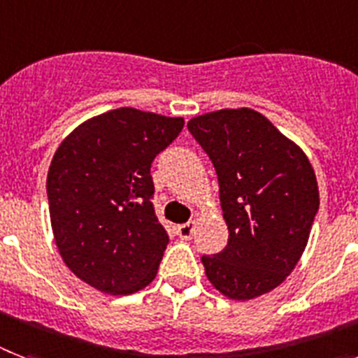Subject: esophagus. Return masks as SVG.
Masks as SVG:
<instances>
[{
	"mask_svg": "<svg viewBox=\"0 0 358 358\" xmlns=\"http://www.w3.org/2000/svg\"><path fill=\"white\" fill-rule=\"evenodd\" d=\"M193 234H194V220H189V222L180 224L178 228H176V235H178L180 239L189 241L191 237H193Z\"/></svg>",
	"mask_w": 358,
	"mask_h": 358,
	"instance_id": "34e87169",
	"label": "esophagus"
}]
</instances>
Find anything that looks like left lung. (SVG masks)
I'll list each match as a JSON object with an SVG mask.
<instances>
[{
  "instance_id": "1",
  "label": "left lung",
  "mask_w": 358,
  "mask_h": 358,
  "mask_svg": "<svg viewBox=\"0 0 358 358\" xmlns=\"http://www.w3.org/2000/svg\"><path fill=\"white\" fill-rule=\"evenodd\" d=\"M219 178L228 245L202 255L208 280L231 300L275 289L303 254L318 213L315 171L263 113L219 110L187 123Z\"/></svg>"
}]
</instances>
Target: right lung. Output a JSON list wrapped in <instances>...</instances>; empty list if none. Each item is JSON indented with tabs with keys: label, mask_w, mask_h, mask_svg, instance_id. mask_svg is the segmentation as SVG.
<instances>
[{
	"label": "right lung",
	"mask_w": 358,
	"mask_h": 358,
	"mask_svg": "<svg viewBox=\"0 0 358 358\" xmlns=\"http://www.w3.org/2000/svg\"><path fill=\"white\" fill-rule=\"evenodd\" d=\"M182 117L117 108L64 139L48 173L55 241L77 278L132 294L158 272L169 237L154 211L150 165L178 138Z\"/></svg>",
	"instance_id": "1"
}]
</instances>
